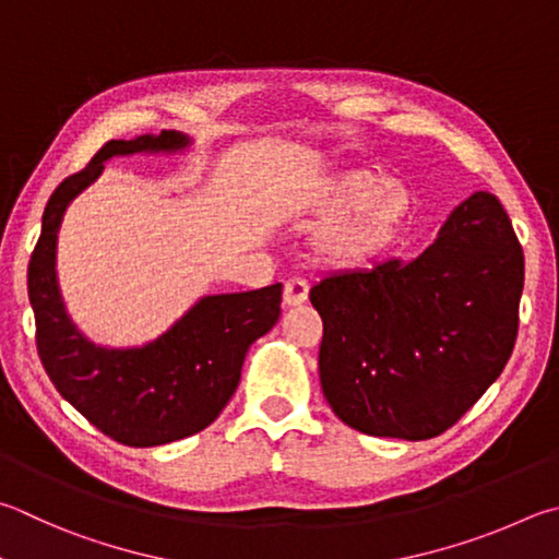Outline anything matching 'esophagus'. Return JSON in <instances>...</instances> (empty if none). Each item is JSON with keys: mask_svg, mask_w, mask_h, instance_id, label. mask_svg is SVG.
I'll use <instances>...</instances> for the list:
<instances>
[{"mask_svg": "<svg viewBox=\"0 0 559 559\" xmlns=\"http://www.w3.org/2000/svg\"><path fill=\"white\" fill-rule=\"evenodd\" d=\"M308 283L302 278H290L283 286V306L286 308H298L308 300Z\"/></svg>", "mask_w": 559, "mask_h": 559, "instance_id": "34e87169", "label": "esophagus"}]
</instances>
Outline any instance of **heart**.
<instances>
[{
  "mask_svg": "<svg viewBox=\"0 0 559 559\" xmlns=\"http://www.w3.org/2000/svg\"><path fill=\"white\" fill-rule=\"evenodd\" d=\"M312 212L328 217L314 237L318 257L352 266L383 257L401 239L413 215V192L399 178L357 168L324 182Z\"/></svg>",
  "mask_w": 559,
  "mask_h": 559,
  "instance_id": "heart-1",
  "label": "heart"
}]
</instances>
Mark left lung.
<instances>
[{"label":"left lung","mask_w":559,"mask_h":559,"mask_svg":"<svg viewBox=\"0 0 559 559\" xmlns=\"http://www.w3.org/2000/svg\"><path fill=\"white\" fill-rule=\"evenodd\" d=\"M525 261L509 215L474 192L418 259L332 273L320 383L334 415L373 438L430 440L501 377L519 334Z\"/></svg>","instance_id":"1"}]
</instances>
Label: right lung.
<instances>
[{
  "label": "right lung",
  "mask_w": 559,
  "mask_h": 559,
  "mask_svg": "<svg viewBox=\"0 0 559 559\" xmlns=\"http://www.w3.org/2000/svg\"><path fill=\"white\" fill-rule=\"evenodd\" d=\"M178 131L107 141L95 158L53 190L28 261V300L36 349L58 393L107 438L129 448H156L190 438L215 423L235 395L241 364L281 314V283L198 300L158 340L131 349L97 347L75 330L56 281V241L70 200L103 174L105 160L129 154L180 151Z\"/></svg>",
  "instance_id": "add662e5"
}]
</instances>
